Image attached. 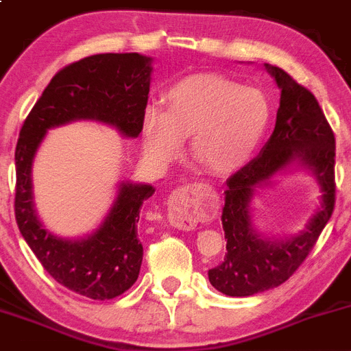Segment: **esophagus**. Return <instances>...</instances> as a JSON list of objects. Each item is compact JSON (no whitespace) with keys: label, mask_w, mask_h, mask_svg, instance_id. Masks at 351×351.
<instances>
[{"label":"esophagus","mask_w":351,"mask_h":351,"mask_svg":"<svg viewBox=\"0 0 351 351\" xmlns=\"http://www.w3.org/2000/svg\"><path fill=\"white\" fill-rule=\"evenodd\" d=\"M197 207L192 186H182L169 200L168 219L171 226L182 231H192L197 226Z\"/></svg>","instance_id":"1"}]
</instances>
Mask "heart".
Returning a JSON list of instances; mask_svg holds the SVG:
<instances>
[{
	"label": "heart",
	"instance_id": "heart-1",
	"mask_svg": "<svg viewBox=\"0 0 351 351\" xmlns=\"http://www.w3.org/2000/svg\"><path fill=\"white\" fill-rule=\"evenodd\" d=\"M165 112L147 107L141 122L144 156L173 161L190 137V154L212 175H229L250 161L265 136L270 107L261 91L219 74H193L162 93Z\"/></svg>",
	"mask_w": 351,
	"mask_h": 351
}]
</instances>
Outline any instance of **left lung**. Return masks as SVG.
<instances>
[{
    "label": "left lung",
    "mask_w": 351,
    "mask_h": 351,
    "mask_svg": "<svg viewBox=\"0 0 351 351\" xmlns=\"http://www.w3.org/2000/svg\"><path fill=\"white\" fill-rule=\"evenodd\" d=\"M280 90L274 134L260 154L228 180L222 228L224 261L208 270V282L231 297H247L278 287L302 265L335 208V134L316 97L277 66L265 64ZM304 167L317 178L320 207L302 232L285 240L267 239L252 224L250 200L277 174Z\"/></svg>",
    "instance_id": "1"
}]
</instances>
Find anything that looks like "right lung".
Here are the masks:
<instances>
[{"label": "right lung", "instance_id": "add662e5", "mask_svg": "<svg viewBox=\"0 0 351 351\" xmlns=\"http://www.w3.org/2000/svg\"><path fill=\"white\" fill-rule=\"evenodd\" d=\"M153 59L137 52L97 54L59 71L28 113L15 151V217L20 232L47 274L66 289L108 300L134 285L143 263L139 212L154 186L122 182L112 207L91 234L59 238L44 228L34 204L32 166L47 130L76 120H97L120 136L141 134Z\"/></svg>", "mask_w": 351, "mask_h": 351}]
</instances>
